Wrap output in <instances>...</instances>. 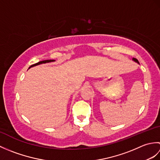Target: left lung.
Listing matches in <instances>:
<instances>
[{"label": "left lung", "mask_w": 160, "mask_h": 160, "mask_svg": "<svg viewBox=\"0 0 160 160\" xmlns=\"http://www.w3.org/2000/svg\"><path fill=\"white\" fill-rule=\"evenodd\" d=\"M132 60H133V61H135V62H137V63H138V64H140V63H139V62H138V60L136 58H132Z\"/></svg>", "instance_id": "left-lung-1"}]
</instances>
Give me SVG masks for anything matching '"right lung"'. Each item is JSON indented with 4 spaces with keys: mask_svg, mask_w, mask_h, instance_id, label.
<instances>
[{
    "mask_svg": "<svg viewBox=\"0 0 160 160\" xmlns=\"http://www.w3.org/2000/svg\"><path fill=\"white\" fill-rule=\"evenodd\" d=\"M56 60H43V61H40V62H38V63H36L34 64H33V65L30 66L29 69H30L31 67H35V66H37V65H39V64H45V63H49V62H55Z\"/></svg>",
    "mask_w": 160,
    "mask_h": 160,
    "instance_id": "right-lung-1",
    "label": "right lung"
}]
</instances>
